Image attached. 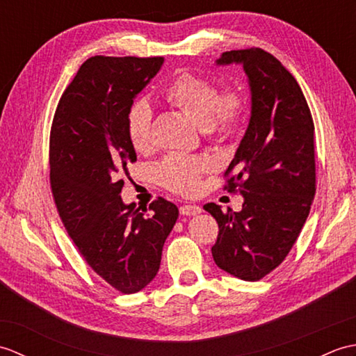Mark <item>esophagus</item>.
Listing matches in <instances>:
<instances>
[{
    "label": "esophagus",
    "instance_id": "obj_1",
    "mask_svg": "<svg viewBox=\"0 0 356 356\" xmlns=\"http://www.w3.org/2000/svg\"><path fill=\"white\" fill-rule=\"evenodd\" d=\"M180 214L182 216H197L202 213V208L199 205H191V203H185L180 207Z\"/></svg>",
    "mask_w": 356,
    "mask_h": 356
}]
</instances>
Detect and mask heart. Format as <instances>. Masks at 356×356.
Here are the masks:
<instances>
[{"instance_id":"b5f03b06","label":"heart","mask_w":356,"mask_h":356,"mask_svg":"<svg viewBox=\"0 0 356 356\" xmlns=\"http://www.w3.org/2000/svg\"><path fill=\"white\" fill-rule=\"evenodd\" d=\"M163 99L180 110L211 139L231 134L246 115V96L241 88L228 86L218 92L217 86L199 74L184 72L163 90ZM125 131L131 147L145 153L151 147V108L145 101L134 102L127 111ZM209 162L200 156L170 154L156 166V179L166 190L179 194L197 191L200 177Z\"/></svg>"}]
</instances>
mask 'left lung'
Wrapping results in <instances>:
<instances>
[{
  "label": "left lung",
  "mask_w": 356,
  "mask_h": 356,
  "mask_svg": "<svg viewBox=\"0 0 356 356\" xmlns=\"http://www.w3.org/2000/svg\"><path fill=\"white\" fill-rule=\"evenodd\" d=\"M240 63L252 111L228 170V193L245 197L240 213L203 208L218 223L214 261L228 274L257 282L283 263L311 211L316 191L314 120L297 79L260 47L225 51L217 64Z\"/></svg>",
  "instance_id": "left-lung-1"
}]
</instances>
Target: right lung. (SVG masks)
Wrapping results in <instances>:
<instances>
[{
	"instance_id": "obj_1",
	"label": "right lung",
	"mask_w": 356,
	"mask_h": 356,
	"mask_svg": "<svg viewBox=\"0 0 356 356\" xmlns=\"http://www.w3.org/2000/svg\"><path fill=\"white\" fill-rule=\"evenodd\" d=\"M162 63V56L88 58L64 90L50 130L58 214L88 266L122 293L139 292L156 277L179 217L163 197L142 211L120 199L127 165L136 162L127 111Z\"/></svg>"
}]
</instances>
